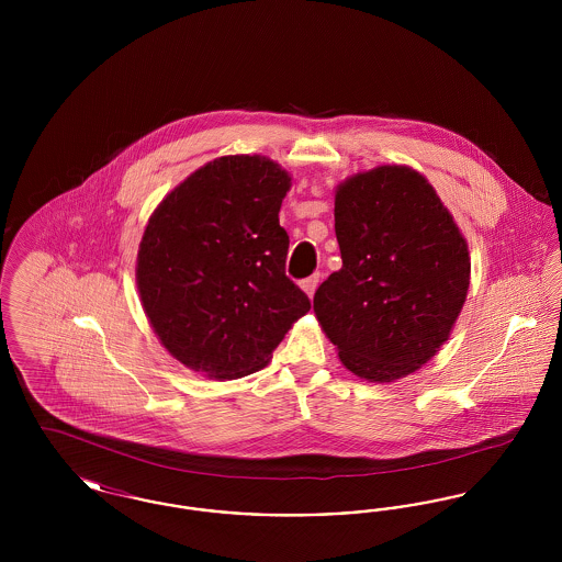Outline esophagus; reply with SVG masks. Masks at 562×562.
<instances>
[{
  "label": "esophagus",
  "instance_id": "34e87169",
  "mask_svg": "<svg viewBox=\"0 0 562 562\" xmlns=\"http://www.w3.org/2000/svg\"><path fill=\"white\" fill-rule=\"evenodd\" d=\"M318 282H321V273H314V276L305 278V280L301 282V289H303V293L307 294V296L312 299L314 293H316V289H318Z\"/></svg>",
  "mask_w": 562,
  "mask_h": 562
}]
</instances>
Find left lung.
I'll return each instance as SVG.
<instances>
[{"label": "left lung", "instance_id": "1", "mask_svg": "<svg viewBox=\"0 0 562 562\" xmlns=\"http://www.w3.org/2000/svg\"><path fill=\"white\" fill-rule=\"evenodd\" d=\"M344 266L314 294L341 364L392 383L451 337L470 286V250L428 179L402 164L356 172L335 189Z\"/></svg>", "mask_w": 562, "mask_h": 562}]
</instances>
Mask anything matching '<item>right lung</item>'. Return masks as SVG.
<instances>
[{
  "label": "right lung",
  "instance_id": "add662e5",
  "mask_svg": "<svg viewBox=\"0 0 562 562\" xmlns=\"http://www.w3.org/2000/svg\"><path fill=\"white\" fill-rule=\"evenodd\" d=\"M293 177L266 156H223L191 172L149 216L136 289L166 351L195 373L263 369L310 299L286 278L280 206Z\"/></svg>",
  "mask_w": 562,
  "mask_h": 562
}]
</instances>
